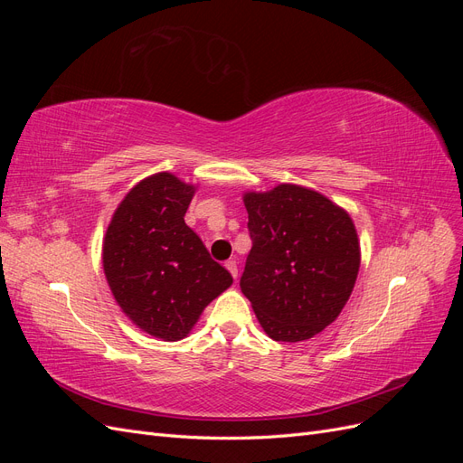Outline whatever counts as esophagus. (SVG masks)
<instances>
[{
  "instance_id": "esophagus-1",
  "label": "esophagus",
  "mask_w": 463,
  "mask_h": 463,
  "mask_svg": "<svg viewBox=\"0 0 463 463\" xmlns=\"http://www.w3.org/2000/svg\"><path fill=\"white\" fill-rule=\"evenodd\" d=\"M226 269H228L230 274L237 279V262H235V260H226Z\"/></svg>"
}]
</instances>
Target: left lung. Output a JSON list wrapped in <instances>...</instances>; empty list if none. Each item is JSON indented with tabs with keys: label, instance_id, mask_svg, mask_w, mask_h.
I'll return each mask as SVG.
<instances>
[{
	"label": "left lung",
	"instance_id": "left-lung-1",
	"mask_svg": "<svg viewBox=\"0 0 463 463\" xmlns=\"http://www.w3.org/2000/svg\"><path fill=\"white\" fill-rule=\"evenodd\" d=\"M243 203L253 241L243 296L272 340H309L354 291L361 264L354 222L325 194L291 184L245 193Z\"/></svg>",
	"mask_w": 463,
	"mask_h": 463
}]
</instances>
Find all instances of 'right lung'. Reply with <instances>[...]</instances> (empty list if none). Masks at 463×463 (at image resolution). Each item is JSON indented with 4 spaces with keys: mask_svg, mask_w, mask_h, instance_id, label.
I'll list each match as a JSON object with an SVG mask.
<instances>
[{
    "mask_svg": "<svg viewBox=\"0 0 463 463\" xmlns=\"http://www.w3.org/2000/svg\"><path fill=\"white\" fill-rule=\"evenodd\" d=\"M194 185L154 174L125 194L106 230L102 262L121 311L154 338L177 342L233 278L184 220Z\"/></svg>",
    "mask_w": 463,
    "mask_h": 463,
    "instance_id": "obj_1",
    "label": "right lung"
}]
</instances>
